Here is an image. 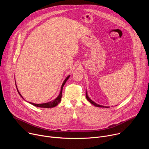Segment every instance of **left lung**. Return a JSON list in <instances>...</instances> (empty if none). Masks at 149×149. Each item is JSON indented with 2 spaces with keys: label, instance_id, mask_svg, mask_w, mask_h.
I'll return each instance as SVG.
<instances>
[{
  "label": "left lung",
  "instance_id": "1",
  "mask_svg": "<svg viewBox=\"0 0 149 149\" xmlns=\"http://www.w3.org/2000/svg\"><path fill=\"white\" fill-rule=\"evenodd\" d=\"M86 98H87V100L91 103V104H93L94 106H95V107H105V108H109V107H105V106H103V105H99V104H96L95 102H94L93 101H92L90 98H89V97L88 96V94H87V93L86 92Z\"/></svg>",
  "mask_w": 149,
  "mask_h": 149
}]
</instances>
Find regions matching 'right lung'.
Returning <instances> with one entry per match:
<instances>
[{
  "mask_svg": "<svg viewBox=\"0 0 149 149\" xmlns=\"http://www.w3.org/2000/svg\"><path fill=\"white\" fill-rule=\"evenodd\" d=\"M70 75H68L66 78L64 80V81H63V82L62 83V86H61V91H60V93L59 94V95L56 97V98H55L54 100L52 101H50V102H46V103H43V104H35V103H32V102H29L30 104H32L34 106H36V107H41V108H52V107H55V106H56L61 101V98H62V88H63V86H64L65 82H67V81L68 80V79L70 78ZM16 87L17 88V86L16 85ZM17 91L19 93V94L21 96V97H22L24 100H25L23 97L21 95V94H20L19 91H18V89L17 88Z\"/></svg>",
  "mask_w": 149,
  "mask_h": 149,
  "instance_id": "1",
  "label": "right lung"
}]
</instances>
